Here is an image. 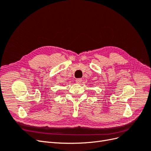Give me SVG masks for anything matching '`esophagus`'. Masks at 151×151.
Returning a JSON list of instances; mask_svg holds the SVG:
<instances>
[{
  "mask_svg": "<svg viewBox=\"0 0 151 151\" xmlns=\"http://www.w3.org/2000/svg\"><path fill=\"white\" fill-rule=\"evenodd\" d=\"M82 81H82V79H77L76 80V83H77V84H79V83H81Z\"/></svg>",
  "mask_w": 151,
  "mask_h": 151,
  "instance_id": "esophagus-1",
  "label": "esophagus"
}]
</instances>
